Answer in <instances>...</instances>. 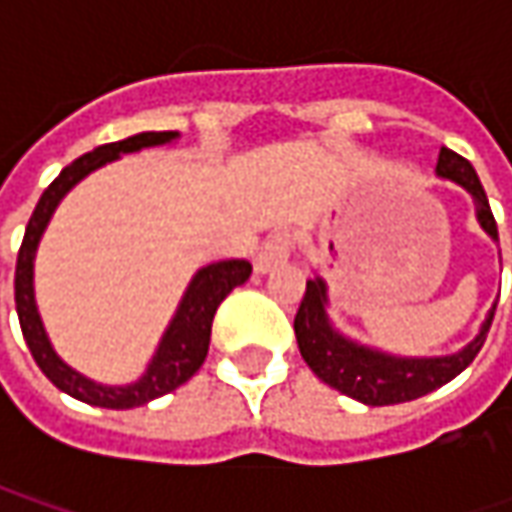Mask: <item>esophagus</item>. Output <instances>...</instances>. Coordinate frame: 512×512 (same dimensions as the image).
<instances>
[{
  "label": "esophagus",
  "instance_id": "1",
  "mask_svg": "<svg viewBox=\"0 0 512 512\" xmlns=\"http://www.w3.org/2000/svg\"><path fill=\"white\" fill-rule=\"evenodd\" d=\"M293 250V236L287 230H276L273 236H267V242L256 256V273H270L273 267L285 265Z\"/></svg>",
  "mask_w": 512,
  "mask_h": 512
}]
</instances>
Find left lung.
<instances>
[{
  "instance_id": "8db88e82",
  "label": "left lung",
  "mask_w": 512,
  "mask_h": 512,
  "mask_svg": "<svg viewBox=\"0 0 512 512\" xmlns=\"http://www.w3.org/2000/svg\"><path fill=\"white\" fill-rule=\"evenodd\" d=\"M436 176L450 179L470 193L479 225L493 242H499L496 219L490 213L487 193H484L473 165L459 153L442 148L439 162H436ZM496 302L487 310L479 333L464 344L462 350L447 353V356H399V353H387V350L344 336L342 330L330 322V313H327V307H330L327 282L322 276H313V279H307L305 299L293 319V330H296L302 359L322 382L356 402L382 407V404L413 402L419 396L439 390L442 384L453 382L482 350L487 330L493 325Z\"/></svg>"
}]
</instances>
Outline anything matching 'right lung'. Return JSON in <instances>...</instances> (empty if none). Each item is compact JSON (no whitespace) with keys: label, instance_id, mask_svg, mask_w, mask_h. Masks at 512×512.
Here are the masks:
<instances>
[{"label":"right lung","instance_id":"add662e5","mask_svg":"<svg viewBox=\"0 0 512 512\" xmlns=\"http://www.w3.org/2000/svg\"><path fill=\"white\" fill-rule=\"evenodd\" d=\"M179 133L176 130H148V133H136L122 142H110L102 148L90 150L85 156H79L73 165L62 170L50 187L42 193L39 205L30 216L25 227V239L19 247V259H16V313H19V325L22 336L30 347V356L36 359L39 370L56 384L62 393H68L79 402L93 404V407H108V410H130L139 404H148L159 396H165L170 390L182 387V384L202 367L207 356V344H210V325L216 316V307L222 305L227 293L233 287L245 285L250 279V262L245 259H225V262H213V265L199 267L185 287L179 307L165 327L162 339L156 344L153 356H150L145 373L128 384H102L93 382L88 376H82L79 370H73L68 362H62V356L53 350L50 344L45 322L39 316L36 307V293H33V262H36V250L39 242L48 230L50 219L56 213L59 202L68 196L73 187L79 185L85 176L93 170H99L108 162H116L125 153H139L145 148H159L176 142Z\"/></svg>","mask_w":512,"mask_h":512}]
</instances>
